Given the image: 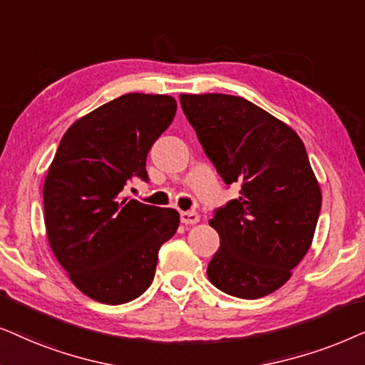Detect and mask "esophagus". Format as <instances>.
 Instances as JSON below:
<instances>
[{
  "label": "esophagus",
  "mask_w": 365,
  "mask_h": 365,
  "mask_svg": "<svg viewBox=\"0 0 365 365\" xmlns=\"http://www.w3.org/2000/svg\"><path fill=\"white\" fill-rule=\"evenodd\" d=\"M180 220L185 225H195V223L200 222V215L197 212H182L180 213Z\"/></svg>",
  "instance_id": "esophagus-1"
}]
</instances>
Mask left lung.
<instances>
[{"label": "left lung", "mask_w": 365, "mask_h": 365, "mask_svg": "<svg viewBox=\"0 0 365 365\" xmlns=\"http://www.w3.org/2000/svg\"><path fill=\"white\" fill-rule=\"evenodd\" d=\"M180 103L223 182L242 183L208 222L220 235L208 280L233 297H265L292 277L319 220L322 193L304 142L242 96L182 93Z\"/></svg>", "instance_id": "obj_1"}]
</instances>
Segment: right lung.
Instances as JSON below:
<instances>
[{"instance_id":"add662e5","label":"right lung","mask_w":365,"mask_h":365,"mask_svg":"<svg viewBox=\"0 0 365 365\" xmlns=\"http://www.w3.org/2000/svg\"><path fill=\"white\" fill-rule=\"evenodd\" d=\"M175 111L173 96L121 95L78 118L48 168V242L75 287L96 302L140 297L155 277L160 247L177 232V210L121 198L130 178H148L147 155Z\"/></svg>"}]
</instances>
